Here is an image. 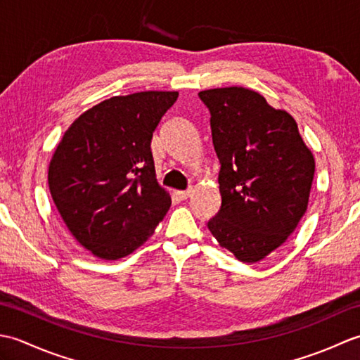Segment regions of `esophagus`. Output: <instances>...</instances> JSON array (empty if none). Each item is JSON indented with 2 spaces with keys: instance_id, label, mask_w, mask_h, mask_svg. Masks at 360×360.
Masks as SVG:
<instances>
[{
  "instance_id": "esophagus-1",
  "label": "esophagus",
  "mask_w": 360,
  "mask_h": 360,
  "mask_svg": "<svg viewBox=\"0 0 360 360\" xmlns=\"http://www.w3.org/2000/svg\"><path fill=\"white\" fill-rule=\"evenodd\" d=\"M190 195H192V190H184V192H176V196H178L181 201H186L187 198H190Z\"/></svg>"
}]
</instances>
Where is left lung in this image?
<instances>
[{
	"label": "left lung",
	"instance_id": "1",
	"mask_svg": "<svg viewBox=\"0 0 360 360\" xmlns=\"http://www.w3.org/2000/svg\"><path fill=\"white\" fill-rule=\"evenodd\" d=\"M219 159L221 207L207 227L219 246L257 263L281 246L308 207L314 158L290 114L241 86L201 91Z\"/></svg>",
	"mask_w": 360,
	"mask_h": 360
}]
</instances>
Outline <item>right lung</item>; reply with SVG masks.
I'll return each instance as SVG.
<instances>
[{
	"instance_id": "1",
	"label": "right lung",
	"mask_w": 360,
	"mask_h": 360,
	"mask_svg": "<svg viewBox=\"0 0 360 360\" xmlns=\"http://www.w3.org/2000/svg\"><path fill=\"white\" fill-rule=\"evenodd\" d=\"M178 96L145 91L103 101L74 120L53 153L52 200L74 238L96 257L131 254L170 209L150 145Z\"/></svg>"
}]
</instances>
